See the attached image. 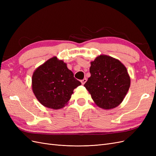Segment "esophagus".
<instances>
[{
	"label": "esophagus",
	"mask_w": 156,
	"mask_h": 156,
	"mask_svg": "<svg viewBox=\"0 0 156 156\" xmlns=\"http://www.w3.org/2000/svg\"><path fill=\"white\" fill-rule=\"evenodd\" d=\"M87 79L86 78H84V79H83V80H81V82L82 84H84V83H85L87 82Z\"/></svg>",
	"instance_id": "1"
}]
</instances>
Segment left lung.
<instances>
[{
    "instance_id": "8db88e82",
    "label": "left lung",
    "mask_w": 156,
    "mask_h": 156,
    "mask_svg": "<svg viewBox=\"0 0 156 156\" xmlns=\"http://www.w3.org/2000/svg\"><path fill=\"white\" fill-rule=\"evenodd\" d=\"M91 76L84 84L96 104L104 109L119 106L130 87L126 68L119 60L100 55L91 62Z\"/></svg>"
}]
</instances>
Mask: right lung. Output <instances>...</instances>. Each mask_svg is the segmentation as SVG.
Returning a JSON list of instances; mask_svg holds the SVG:
<instances>
[{
  "mask_svg": "<svg viewBox=\"0 0 156 156\" xmlns=\"http://www.w3.org/2000/svg\"><path fill=\"white\" fill-rule=\"evenodd\" d=\"M32 83L37 100L53 109L63 107L70 100L73 90L81 84L66 64L56 57L50 58L34 71Z\"/></svg>",
  "mask_w": 156,
  "mask_h": 156,
  "instance_id": "add662e5",
  "label": "right lung"
}]
</instances>
